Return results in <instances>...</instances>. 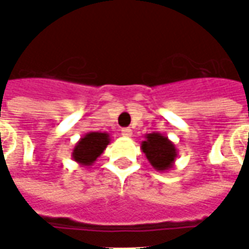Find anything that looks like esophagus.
I'll use <instances>...</instances> for the list:
<instances>
[{
  "label": "esophagus",
  "mask_w": 249,
  "mask_h": 249,
  "mask_svg": "<svg viewBox=\"0 0 249 249\" xmlns=\"http://www.w3.org/2000/svg\"><path fill=\"white\" fill-rule=\"evenodd\" d=\"M122 136L123 137H131L133 136V131L130 127H124V129H122Z\"/></svg>",
  "instance_id": "esophagus-1"
}]
</instances>
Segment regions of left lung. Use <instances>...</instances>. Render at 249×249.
I'll use <instances>...</instances> for the list:
<instances>
[{
	"label": "left lung",
	"instance_id": "1",
	"mask_svg": "<svg viewBox=\"0 0 249 249\" xmlns=\"http://www.w3.org/2000/svg\"><path fill=\"white\" fill-rule=\"evenodd\" d=\"M145 140L141 142V149L145 157L158 172L170 170L175 166V160L177 158V149L175 144L167 139L166 136L160 133H149L144 136Z\"/></svg>",
	"mask_w": 249,
	"mask_h": 249
}]
</instances>
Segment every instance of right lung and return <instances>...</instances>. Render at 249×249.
I'll use <instances>...</instances> for the list:
<instances>
[{
  "instance_id": "obj_1",
  "label": "right lung",
  "mask_w": 249,
  "mask_h": 249,
  "mask_svg": "<svg viewBox=\"0 0 249 249\" xmlns=\"http://www.w3.org/2000/svg\"><path fill=\"white\" fill-rule=\"evenodd\" d=\"M109 142L110 137L108 133L90 131L76 142L72 152L73 160L82 166H91L97 158L101 157Z\"/></svg>"
}]
</instances>
